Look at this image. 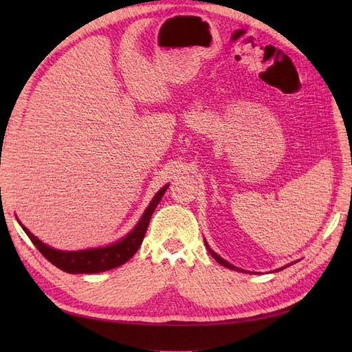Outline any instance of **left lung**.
Returning <instances> with one entry per match:
<instances>
[{
    "mask_svg": "<svg viewBox=\"0 0 352 352\" xmlns=\"http://www.w3.org/2000/svg\"><path fill=\"white\" fill-rule=\"evenodd\" d=\"M206 242V247H207V250H208V252L211 254V257L212 258H214L217 263H220L221 265H225V267H228V269H230V270H236V272H245V273H248L247 270H241V269H238V267H235V265H233V264H230L229 261H226V260H223L221 257H220V255L219 254H216L214 251H212L211 248H210V245L207 243V241H204ZM287 265H291V264H287ZM287 265H285V267H287ZM285 267H280V269H278V270H276V272H279V270H283Z\"/></svg>",
    "mask_w": 352,
    "mask_h": 352,
    "instance_id": "1",
    "label": "left lung"
}]
</instances>
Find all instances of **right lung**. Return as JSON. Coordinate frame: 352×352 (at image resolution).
<instances>
[{
	"label": "right lung",
	"instance_id": "1",
	"mask_svg": "<svg viewBox=\"0 0 352 352\" xmlns=\"http://www.w3.org/2000/svg\"><path fill=\"white\" fill-rule=\"evenodd\" d=\"M168 185H164L151 199L150 206L144 211L142 217L136 223V226L127 233L122 239L114 243L107 245V247H98V248H88V250H79V251H63L50 247V245L39 241L34 233H30L28 228H25L22 223L20 226L26 232V235L32 241V243L39 250V252L44 257L58 267L60 270L70 273V274H79V273H101L105 270H111L119 267V265L129 261L133 254L141 247L144 241L145 232L148 228V223L151 220L153 212L158 206L160 199L163 198L166 189Z\"/></svg>",
	"mask_w": 352,
	"mask_h": 352
}]
</instances>
